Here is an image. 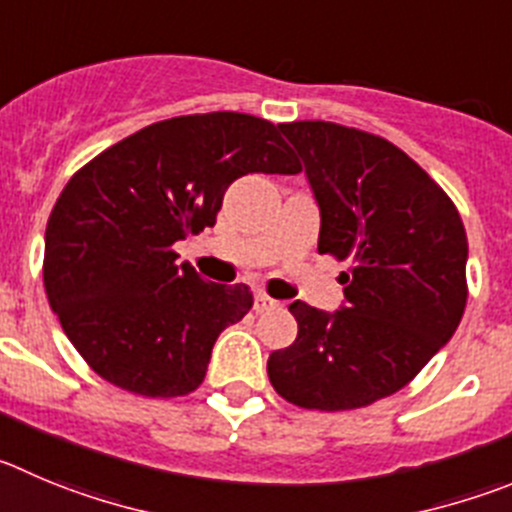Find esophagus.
Here are the masks:
<instances>
[{"instance_id":"obj_1","label":"esophagus","mask_w":512,"mask_h":512,"mask_svg":"<svg viewBox=\"0 0 512 512\" xmlns=\"http://www.w3.org/2000/svg\"><path fill=\"white\" fill-rule=\"evenodd\" d=\"M280 308H283V303H280V300H272L270 295H265V293L255 295L257 313H270V310H280Z\"/></svg>"}]
</instances>
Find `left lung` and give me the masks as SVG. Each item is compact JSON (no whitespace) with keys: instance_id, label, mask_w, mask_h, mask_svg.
I'll list each match as a JSON object with an SVG mask.
<instances>
[{"instance_id":"left-lung-1","label":"left lung","mask_w":512,"mask_h":512,"mask_svg":"<svg viewBox=\"0 0 512 512\" xmlns=\"http://www.w3.org/2000/svg\"><path fill=\"white\" fill-rule=\"evenodd\" d=\"M321 207L318 252L348 260L346 305L295 300L298 338L267 376L295 407H369L404 389L450 341L467 305V234L455 202L401 148L328 121L280 123Z\"/></svg>"}]
</instances>
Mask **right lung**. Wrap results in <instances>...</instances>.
<instances>
[{
    "instance_id": "add662e5",
    "label": "right lung",
    "mask_w": 512,
    "mask_h": 512,
    "mask_svg": "<svg viewBox=\"0 0 512 512\" xmlns=\"http://www.w3.org/2000/svg\"><path fill=\"white\" fill-rule=\"evenodd\" d=\"M298 174L278 126L247 113L151 123L75 171L52 207L42 278L85 364L151 399L186 396L219 333L252 308L247 285L207 283L174 242L214 227L245 174Z\"/></svg>"
}]
</instances>
